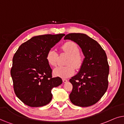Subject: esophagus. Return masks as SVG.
<instances>
[{"label":"esophagus","mask_w":124,"mask_h":124,"mask_svg":"<svg viewBox=\"0 0 124 124\" xmlns=\"http://www.w3.org/2000/svg\"><path fill=\"white\" fill-rule=\"evenodd\" d=\"M62 80H63V83H67V82H68V80H67V79H62Z\"/></svg>","instance_id":"1"}]
</instances>
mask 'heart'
I'll use <instances>...</instances> for the list:
<instances>
[{
  "label": "heart",
  "mask_w": 124,
  "mask_h": 124,
  "mask_svg": "<svg viewBox=\"0 0 124 124\" xmlns=\"http://www.w3.org/2000/svg\"><path fill=\"white\" fill-rule=\"evenodd\" d=\"M61 52L69 54L66 61L67 65L65 66H58L54 69V74L61 78L70 77L75 72V67L79 69L83 63V57L79 53V49L77 44L72 41L65 42L61 47ZM58 54L54 49H50L46 54V58L49 65L52 66H57Z\"/></svg>",
  "instance_id": "obj_1"
}]
</instances>
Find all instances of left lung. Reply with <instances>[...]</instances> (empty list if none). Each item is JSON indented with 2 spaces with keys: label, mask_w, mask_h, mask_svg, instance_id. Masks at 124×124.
<instances>
[{
  "label": "left lung",
  "mask_w": 124,
  "mask_h": 124,
  "mask_svg": "<svg viewBox=\"0 0 124 124\" xmlns=\"http://www.w3.org/2000/svg\"><path fill=\"white\" fill-rule=\"evenodd\" d=\"M64 39L78 44L85 56L78 74L69 80L72 85L70 101L82 107L95 104L108 87L109 67L106 53L96 41L86 34L72 33L66 35Z\"/></svg>",
  "instance_id": "8db88e82"
}]
</instances>
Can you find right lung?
Returning a JSON list of instances; mask_svg holds the SVG:
<instances>
[{
  "label": "right lung",
  "instance_id": "1",
  "mask_svg": "<svg viewBox=\"0 0 124 124\" xmlns=\"http://www.w3.org/2000/svg\"><path fill=\"white\" fill-rule=\"evenodd\" d=\"M65 35L35 36L21 44L15 53L11 69L14 90L16 96L28 106L47 105L52 99L51 90L62 83L60 77H52L46 56Z\"/></svg>",
  "mask_w": 124,
  "mask_h": 124
}]
</instances>
